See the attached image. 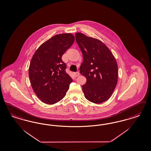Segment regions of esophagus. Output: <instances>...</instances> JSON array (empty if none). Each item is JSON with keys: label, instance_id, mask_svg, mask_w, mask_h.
<instances>
[{"label": "esophagus", "instance_id": "34e87169", "mask_svg": "<svg viewBox=\"0 0 151 151\" xmlns=\"http://www.w3.org/2000/svg\"><path fill=\"white\" fill-rule=\"evenodd\" d=\"M74 75H75V77H77V76H78L79 75H80V73H78V72H76V73H74Z\"/></svg>", "mask_w": 151, "mask_h": 151}]
</instances>
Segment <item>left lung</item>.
I'll use <instances>...</instances> for the list:
<instances>
[{
    "mask_svg": "<svg viewBox=\"0 0 151 151\" xmlns=\"http://www.w3.org/2000/svg\"><path fill=\"white\" fill-rule=\"evenodd\" d=\"M76 40L83 55L80 73L86 78L83 91L86 99L102 103L111 97L117 83L118 67L115 57L101 40L75 34Z\"/></svg>",
    "mask_w": 151,
    "mask_h": 151,
    "instance_id": "1",
    "label": "left lung"
}]
</instances>
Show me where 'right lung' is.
<instances>
[{"instance_id":"right-lung-1","label":"right lung","mask_w":151,"mask_h":151,"mask_svg":"<svg viewBox=\"0 0 151 151\" xmlns=\"http://www.w3.org/2000/svg\"><path fill=\"white\" fill-rule=\"evenodd\" d=\"M75 40L72 34L52 37L38 48L31 60L29 75L32 88L42 102L52 104L66 96L73 79L66 73L62 56Z\"/></svg>"}]
</instances>
